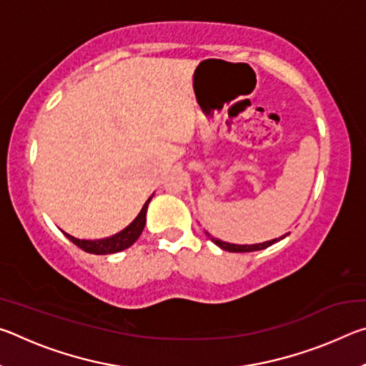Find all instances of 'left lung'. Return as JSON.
<instances>
[{
	"label": "left lung",
	"mask_w": 366,
	"mask_h": 366,
	"mask_svg": "<svg viewBox=\"0 0 366 366\" xmlns=\"http://www.w3.org/2000/svg\"><path fill=\"white\" fill-rule=\"evenodd\" d=\"M205 234L208 235L209 239L213 240V242L219 247V249L226 250V252H257V250H263L266 249V247H269L272 244L280 242V240H282L286 235H282V237L280 239H272V240H268V242H263V244H252V245H237V244H229V242H224V240H219V239H214L213 235H209V232L205 231Z\"/></svg>",
	"instance_id": "left-lung-1"
}]
</instances>
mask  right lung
<instances>
[{"mask_svg":"<svg viewBox=\"0 0 366 366\" xmlns=\"http://www.w3.org/2000/svg\"><path fill=\"white\" fill-rule=\"evenodd\" d=\"M152 197L148 198V200L145 202V205L142 207L140 213L137 214V218H135L127 227H124L121 232L111 235V237H104V239H98V240H85V239L74 237V235L67 234V232H64V235L71 240L72 244L80 247L84 252L95 253V255H109V253L126 250L140 237L142 231H144L145 221H147V208H148V203H150V200H152Z\"/></svg>","mask_w":366,"mask_h":366,"instance_id":"add662e5","label":"right lung"}]
</instances>
